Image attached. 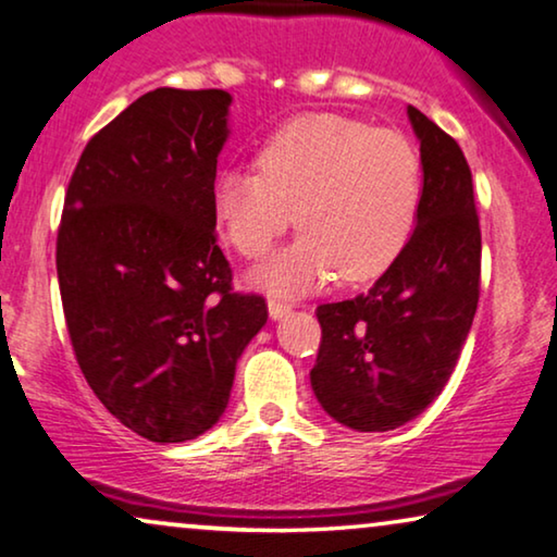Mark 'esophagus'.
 <instances>
[{"label": "esophagus", "instance_id": "obj_1", "mask_svg": "<svg viewBox=\"0 0 557 557\" xmlns=\"http://www.w3.org/2000/svg\"><path fill=\"white\" fill-rule=\"evenodd\" d=\"M268 310H270V318L272 320H282L289 312V305L285 302H277V300H270L268 302Z\"/></svg>", "mask_w": 557, "mask_h": 557}]
</instances>
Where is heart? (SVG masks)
Here are the masks:
<instances>
[{"label":"heart","instance_id":"obj_1","mask_svg":"<svg viewBox=\"0 0 557 557\" xmlns=\"http://www.w3.org/2000/svg\"><path fill=\"white\" fill-rule=\"evenodd\" d=\"M257 171L226 169L211 189L224 239L260 257L295 224L302 234L252 272L277 295H302L333 277H379L396 260L421 207L419 148L404 133L333 113L282 125L257 153Z\"/></svg>","mask_w":557,"mask_h":557}]
</instances>
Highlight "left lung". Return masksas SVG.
Segmentation results:
<instances>
[{
  "label": "left lung",
  "mask_w": 557,
  "mask_h": 557,
  "mask_svg": "<svg viewBox=\"0 0 557 557\" xmlns=\"http://www.w3.org/2000/svg\"><path fill=\"white\" fill-rule=\"evenodd\" d=\"M406 113L424 169L413 234L366 295L315 312L323 341L310 386L356 432L404 426L442 394L480 300L472 171L457 140L413 106Z\"/></svg>",
  "instance_id": "obj_1"
}]
</instances>
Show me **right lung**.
<instances>
[{
	"label": "right lung",
	"mask_w": 557,
	"mask_h": 557,
	"mask_svg": "<svg viewBox=\"0 0 557 557\" xmlns=\"http://www.w3.org/2000/svg\"><path fill=\"white\" fill-rule=\"evenodd\" d=\"M230 106L226 90L146 92L88 140L65 194L58 280L77 366L148 442L209 432L268 323L260 295L232 289L216 245Z\"/></svg>",
	"instance_id": "1"
}]
</instances>
